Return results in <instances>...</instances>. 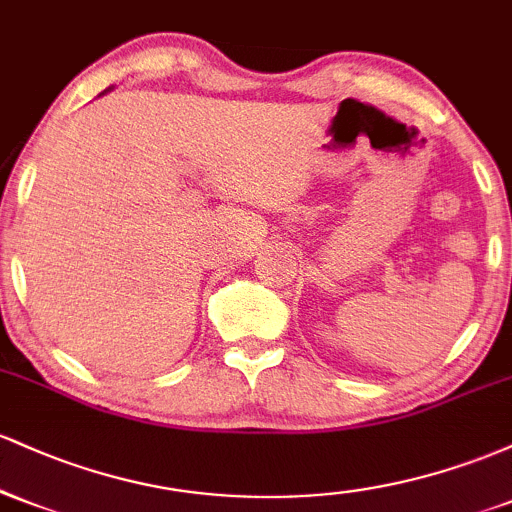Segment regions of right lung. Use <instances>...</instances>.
<instances>
[{
	"label": "right lung",
	"mask_w": 512,
	"mask_h": 512,
	"mask_svg": "<svg viewBox=\"0 0 512 512\" xmlns=\"http://www.w3.org/2000/svg\"><path fill=\"white\" fill-rule=\"evenodd\" d=\"M103 93H105V91H103Z\"/></svg>",
	"instance_id": "1"
}]
</instances>
